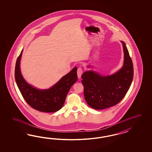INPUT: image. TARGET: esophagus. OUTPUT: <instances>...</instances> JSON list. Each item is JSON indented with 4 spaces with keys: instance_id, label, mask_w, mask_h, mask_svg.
I'll use <instances>...</instances> for the list:
<instances>
[{
    "instance_id": "obj_1",
    "label": "esophagus",
    "mask_w": 152,
    "mask_h": 152,
    "mask_svg": "<svg viewBox=\"0 0 152 152\" xmlns=\"http://www.w3.org/2000/svg\"><path fill=\"white\" fill-rule=\"evenodd\" d=\"M77 76H78V78H81V75H82V74H83V69H82V68H81V67H79V68H78L77 71Z\"/></svg>"
}]
</instances>
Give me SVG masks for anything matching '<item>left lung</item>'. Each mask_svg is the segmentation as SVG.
Returning <instances> with one entry per match:
<instances>
[{
  "label": "left lung",
  "instance_id": "1",
  "mask_svg": "<svg viewBox=\"0 0 152 152\" xmlns=\"http://www.w3.org/2000/svg\"><path fill=\"white\" fill-rule=\"evenodd\" d=\"M123 44L124 61L122 68L110 76H101L95 71L85 72L81 77L83 94L88 105L102 110L114 106L129 90L133 78V64L124 42Z\"/></svg>",
  "mask_w": 152,
  "mask_h": 152
}]
</instances>
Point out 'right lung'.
<instances>
[{
	"instance_id": "right-lung-1",
	"label": "right lung",
	"mask_w": 152,
	"mask_h": 152,
	"mask_svg": "<svg viewBox=\"0 0 152 152\" xmlns=\"http://www.w3.org/2000/svg\"><path fill=\"white\" fill-rule=\"evenodd\" d=\"M22 52L23 50L16 62L15 79L24 99L29 106L39 111L53 113L59 110L64 104L70 88L77 80V68L74 67L50 88L39 90L28 84L21 74L20 61Z\"/></svg>"
}]
</instances>
